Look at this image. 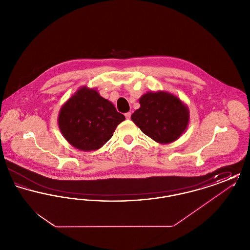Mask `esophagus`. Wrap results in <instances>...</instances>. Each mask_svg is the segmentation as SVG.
<instances>
[{
  "instance_id": "esophagus-1",
  "label": "esophagus",
  "mask_w": 250,
  "mask_h": 250,
  "mask_svg": "<svg viewBox=\"0 0 250 250\" xmlns=\"http://www.w3.org/2000/svg\"><path fill=\"white\" fill-rule=\"evenodd\" d=\"M125 118H126V119H130L131 112H126V113L125 114Z\"/></svg>"
}]
</instances>
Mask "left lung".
<instances>
[{"label":"left lung","mask_w":250,"mask_h":250,"mask_svg":"<svg viewBox=\"0 0 250 250\" xmlns=\"http://www.w3.org/2000/svg\"><path fill=\"white\" fill-rule=\"evenodd\" d=\"M131 119L145 135L161 144L173 143L186 131L189 110L177 96L167 92H148Z\"/></svg>","instance_id":"obj_1"}]
</instances>
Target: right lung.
I'll return each instance as SVG.
<instances>
[{
  "label": "right lung",
  "instance_id": "obj_1",
  "mask_svg": "<svg viewBox=\"0 0 250 250\" xmlns=\"http://www.w3.org/2000/svg\"><path fill=\"white\" fill-rule=\"evenodd\" d=\"M125 119L111 102L100 96L95 89L84 86L61 107L58 125L72 146L89 152L107 143Z\"/></svg>",
  "mask_w": 250,
  "mask_h": 250
}]
</instances>
